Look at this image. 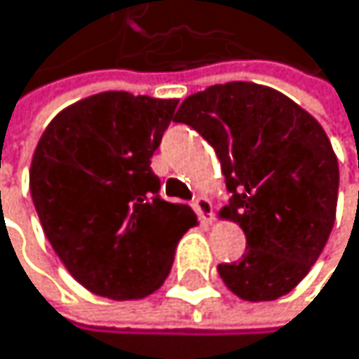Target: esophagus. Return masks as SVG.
<instances>
[{"label": "esophagus", "mask_w": 359, "mask_h": 359, "mask_svg": "<svg viewBox=\"0 0 359 359\" xmlns=\"http://www.w3.org/2000/svg\"><path fill=\"white\" fill-rule=\"evenodd\" d=\"M194 209L198 213V218L205 220V222H211V218H213V205H211L209 198L198 196L196 201H194Z\"/></svg>", "instance_id": "1"}]
</instances>
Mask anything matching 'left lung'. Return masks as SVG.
<instances>
[{"mask_svg":"<svg viewBox=\"0 0 359 359\" xmlns=\"http://www.w3.org/2000/svg\"><path fill=\"white\" fill-rule=\"evenodd\" d=\"M213 146L231 191L224 215L246 235L240 262L220 264L244 301H275L318 259L336 218L338 158L318 121L283 93L226 82L189 95L176 113Z\"/></svg>","mask_w":359,"mask_h":359,"instance_id":"obj_1","label":"left lung"}]
</instances>
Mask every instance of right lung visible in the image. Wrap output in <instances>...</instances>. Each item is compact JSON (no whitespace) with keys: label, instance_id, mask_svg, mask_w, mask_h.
I'll use <instances>...</instances> for the list:
<instances>
[{"label":"right lung","instance_id":"1","mask_svg":"<svg viewBox=\"0 0 359 359\" xmlns=\"http://www.w3.org/2000/svg\"><path fill=\"white\" fill-rule=\"evenodd\" d=\"M176 104L97 93L58 113L34 150L30 194L43 231L74 279L97 297L152 294L196 224L189 207L163 201L150 168Z\"/></svg>","mask_w":359,"mask_h":359}]
</instances>
